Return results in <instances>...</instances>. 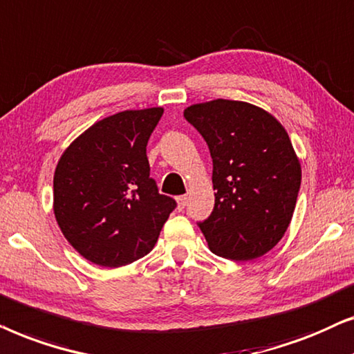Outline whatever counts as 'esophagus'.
<instances>
[{
    "label": "esophagus",
    "mask_w": 354,
    "mask_h": 354,
    "mask_svg": "<svg viewBox=\"0 0 354 354\" xmlns=\"http://www.w3.org/2000/svg\"><path fill=\"white\" fill-rule=\"evenodd\" d=\"M176 202H178V209L183 210L187 204V197L186 196H178L176 197Z\"/></svg>",
    "instance_id": "34e87169"
}]
</instances>
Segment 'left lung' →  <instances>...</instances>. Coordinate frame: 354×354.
Masks as SVG:
<instances>
[{"mask_svg":"<svg viewBox=\"0 0 354 354\" xmlns=\"http://www.w3.org/2000/svg\"><path fill=\"white\" fill-rule=\"evenodd\" d=\"M209 145L215 205L197 221L210 251L252 261L283 238L301 186V165L283 126L246 102L212 100L185 110Z\"/></svg>","mask_w":354,"mask_h":354,"instance_id":"obj_1","label":"left lung"}]
</instances>
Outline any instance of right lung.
<instances>
[{
  "mask_svg": "<svg viewBox=\"0 0 354 354\" xmlns=\"http://www.w3.org/2000/svg\"><path fill=\"white\" fill-rule=\"evenodd\" d=\"M162 115L163 108H147L108 116L79 136L56 165V221L71 246L97 266L144 257L176 209L150 178L147 142Z\"/></svg>",
  "mask_w": 354,
  "mask_h": 354,
  "instance_id": "right-lung-1",
  "label": "right lung"
}]
</instances>
